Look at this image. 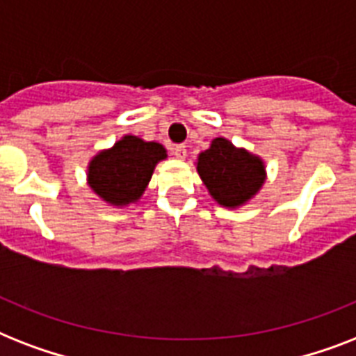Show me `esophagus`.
Returning <instances> with one entry per match:
<instances>
[{"mask_svg": "<svg viewBox=\"0 0 356 356\" xmlns=\"http://www.w3.org/2000/svg\"><path fill=\"white\" fill-rule=\"evenodd\" d=\"M173 155H175V159H179V161H184V159H186V147H184V145H175V147H173Z\"/></svg>", "mask_w": 356, "mask_h": 356, "instance_id": "1", "label": "esophagus"}]
</instances>
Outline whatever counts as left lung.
Returning <instances> with one entry per match:
<instances>
[{"mask_svg": "<svg viewBox=\"0 0 356 356\" xmlns=\"http://www.w3.org/2000/svg\"><path fill=\"white\" fill-rule=\"evenodd\" d=\"M201 181L218 205L240 209L259 194L266 181L264 161L236 147L227 138H214L195 162Z\"/></svg>", "mask_w": 356, "mask_h": 356, "instance_id": "left-lung-1", "label": "left lung"}]
</instances>
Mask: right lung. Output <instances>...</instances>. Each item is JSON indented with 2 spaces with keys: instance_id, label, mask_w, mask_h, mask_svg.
I'll use <instances>...</instances> for the list:
<instances>
[{
  "instance_id": "right-lung-1",
  "label": "right lung",
  "mask_w": 356,
  "mask_h": 356,
  "mask_svg": "<svg viewBox=\"0 0 356 356\" xmlns=\"http://www.w3.org/2000/svg\"><path fill=\"white\" fill-rule=\"evenodd\" d=\"M168 156L159 142L125 134L108 149L97 151L88 162L86 183L102 201L113 207H127L142 197L155 172Z\"/></svg>"
}]
</instances>
